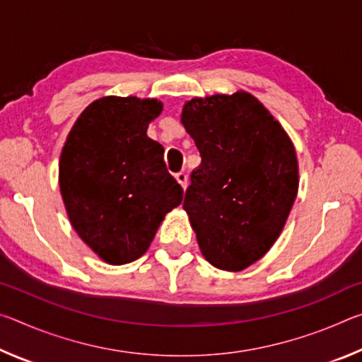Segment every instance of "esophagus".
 <instances>
[{
  "label": "esophagus",
  "mask_w": 362,
  "mask_h": 362,
  "mask_svg": "<svg viewBox=\"0 0 362 362\" xmlns=\"http://www.w3.org/2000/svg\"><path fill=\"white\" fill-rule=\"evenodd\" d=\"M175 179H177V182L180 183L183 189L187 188V185H188V177H187L185 173H177V174H175Z\"/></svg>",
  "instance_id": "obj_1"
}]
</instances>
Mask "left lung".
<instances>
[{"label":"left lung","instance_id":"1","mask_svg":"<svg viewBox=\"0 0 362 362\" xmlns=\"http://www.w3.org/2000/svg\"><path fill=\"white\" fill-rule=\"evenodd\" d=\"M182 122L201 155L183 209L206 260L241 272L284 228L298 189L296 150L268 110L243 90L187 102Z\"/></svg>","mask_w":362,"mask_h":362}]
</instances>
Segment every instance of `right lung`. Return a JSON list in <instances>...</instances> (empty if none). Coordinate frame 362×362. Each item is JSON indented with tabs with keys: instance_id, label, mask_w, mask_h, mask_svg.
<instances>
[{
	"instance_id": "right-lung-1",
	"label": "right lung",
	"mask_w": 362,
	"mask_h": 362,
	"mask_svg": "<svg viewBox=\"0 0 362 362\" xmlns=\"http://www.w3.org/2000/svg\"><path fill=\"white\" fill-rule=\"evenodd\" d=\"M163 103L103 97L84 110L59 163L60 192L79 238L112 265L139 259L183 189L146 136Z\"/></svg>"
}]
</instances>
